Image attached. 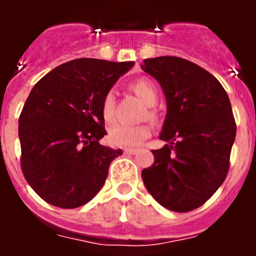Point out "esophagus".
I'll list each match as a JSON object with an SVG mask.
<instances>
[{"label":"esophagus","instance_id":"34e87169","mask_svg":"<svg viewBox=\"0 0 256 256\" xmlns=\"http://www.w3.org/2000/svg\"><path fill=\"white\" fill-rule=\"evenodd\" d=\"M136 152H137V150H134V148H124V154L126 155H134Z\"/></svg>","mask_w":256,"mask_h":256}]
</instances>
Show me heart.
<instances>
[{"mask_svg": "<svg viewBox=\"0 0 256 256\" xmlns=\"http://www.w3.org/2000/svg\"><path fill=\"white\" fill-rule=\"evenodd\" d=\"M134 94L144 101L146 105L152 106L158 100V94L152 83L148 79H138L132 83ZM102 115L105 120L112 122L115 118V96L114 92L108 91L102 100ZM150 116H154L150 112ZM151 136V128L148 124L141 126H130V124H115L108 130V141L112 146L119 148H137L144 140Z\"/></svg>", "mask_w": 256, "mask_h": 256, "instance_id": "b5f03b06", "label": "heart"}]
</instances>
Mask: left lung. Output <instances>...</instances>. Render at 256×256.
<instances>
[{
	"label": "left lung",
	"mask_w": 256,
	"mask_h": 256,
	"mask_svg": "<svg viewBox=\"0 0 256 256\" xmlns=\"http://www.w3.org/2000/svg\"><path fill=\"white\" fill-rule=\"evenodd\" d=\"M141 68L165 94L159 138L168 142L152 150L154 164L142 170V180L160 205L190 212L206 202L227 177L236 137L230 98L216 76L184 58H146Z\"/></svg>",
	"instance_id": "obj_1"
}]
</instances>
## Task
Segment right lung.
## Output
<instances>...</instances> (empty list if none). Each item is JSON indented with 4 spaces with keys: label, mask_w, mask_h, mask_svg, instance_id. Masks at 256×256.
<instances>
[{
    "label": "right lung",
    "mask_w": 256,
    "mask_h": 256,
    "mask_svg": "<svg viewBox=\"0 0 256 256\" xmlns=\"http://www.w3.org/2000/svg\"><path fill=\"white\" fill-rule=\"evenodd\" d=\"M133 61L76 58L40 79L19 118L22 169L29 186L54 206L74 209L102 188L120 156L100 144L102 100Z\"/></svg>",
    "instance_id": "right-lung-1"
}]
</instances>
